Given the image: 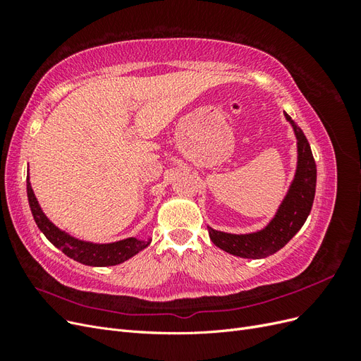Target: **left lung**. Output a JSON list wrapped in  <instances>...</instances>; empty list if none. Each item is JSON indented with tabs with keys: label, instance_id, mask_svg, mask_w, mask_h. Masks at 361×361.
I'll use <instances>...</instances> for the list:
<instances>
[{
	"label": "left lung",
	"instance_id": "1",
	"mask_svg": "<svg viewBox=\"0 0 361 361\" xmlns=\"http://www.w3.org/2000/svg\"><path fill=\"white\" fill-rule=\"evenodd\" d=\"M285 117L297 137V170L285 199L280 203L271 221L257 232L226 233L207 226L211 241L227 253L244 259H264L277 253L285 247L307 220L312 211L316 190V164L312 149L301 128L293 122L288 113Z\"/></svg>",
	"mask_w": 361,
	"mask_h": 361
}]
</instances>
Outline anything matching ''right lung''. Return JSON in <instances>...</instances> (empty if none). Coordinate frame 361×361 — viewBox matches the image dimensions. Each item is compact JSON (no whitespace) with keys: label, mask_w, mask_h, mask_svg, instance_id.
<instances>
[{"label":"right lung","mask_w":361,"mask_h":361,"mask_svg":"<svg viewBox=\"0 0 361 361\" xmlns=\"http://www.w3.org/2000/svg\"><path fill=\"white\" fill-rule=\"evenodd\" d=\"M27 195L31 207V214L35 216V221L42 233L48 238V241L61 250L68 257L80 262V264L89 267H113L130 259L146 248L152 239L143 241L137 238H126L122 241L110 243V244H94L89 241H81L78 238H73L61 228H59L49 218L43 214L42 207L36 199L35 191L31 188L30 176H27Z\"/></svg>","instance_id":"1"}]
</instances>
